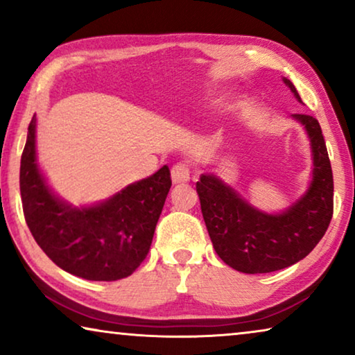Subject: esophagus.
I'll return each mask as SVG.
<instances>
[{
	"instance_id": "esophagus-1",
	"label": "esophagus",
	"mask_w": 355,
	"mask_h": 355,
	"mask_svg": "<svg viewBox=\"0 0 355 355\" xmlns=\"http://www.w3.org/2000/svg\"><path fill=\"white\" fill-rule=\"evenodd\" d=\"M171 179L173 184H184L191 179V171H189L187 164L184 163H178L174 164L171 169Z\"/></svg>"
}]
</instances>
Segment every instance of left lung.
<instances>
[{
	"label": "left lung",
	"mask_w": 355,
	"mask_h": 355,
	"mask_svg": "<svg viewBox=\"0 0 355 355\" xmlns=\"http://www.w3.org/2000/svg\"><path fill=\"white\" fill-rule=\"evenodd\" d=\"M283 82L302 103L289 79ZM304 125L312 152V181L297 200L278 213L260 210L213 173L200 174L197 193L213 249L241 273H271L307 257L333 216V171L322 128L313 116L291 114Z\"/></svg>",
	"instance_id": "1"
}]
</instances>
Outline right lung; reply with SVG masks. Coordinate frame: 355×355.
Instances as JSON below:
<instances>
[{"label": "right lung", "instance_id": "right-lung-1", "mask_svg": "<svg viewBox=\"0 0 355 355\" xmlns=\"http://www.w3.org/2000/svg\"><path fill=\"white\" fill-rule=\"evenodd\" d=\"M24 216L40 249L67 273L90 281L128 278L147 257L171 187L164 164L92 205L74 207L46 182L37 162V116L21 158Z\"/></svg>", "mask_w": 355, "mask_h": 355}]
</instances>
